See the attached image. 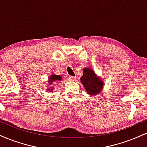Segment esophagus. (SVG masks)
<instances>
[{
	"instance_id": "34e87169",
	"label": "esophagus",
	"mask_w": 147,
	"mask_h": 147,
	"mask_svg": "<svg viewBox=\"0 0 147 147\" xmlns=\"http://www.w3.org/2000/svg\"><path fill=\"white\" fill-rule=\"evenodd\" d=\"M75 79V77H72V76H68V80L69 81H74Z\"/></svg>"
}]
</instances>
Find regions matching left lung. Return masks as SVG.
<instances>
[{
    "mask_svg": "<svg viewBox=\"0 0 147 147\" xmlns=\"http://www.w3.org/2000/svg\"><path fill=\"white\" fill-rule=\"evenodd\" d=\"M80 81L88 94L91 96L99 95L103 90L104 81L90 68H84L83 76L80 78Z\"/></svg>",
    "mask_w": 147,
    "mask_h": 147,
    "instance_id": "1",
    "label": "left lung"
}]
</instances>
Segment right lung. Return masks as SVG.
<instances>
[{"label": "right lung", "instance_id": "add662e5", "mask_svg": "<svg viewBox=\"0 0 147 147\" xmlns=\"http://www.w3.org/2000/svg\"><path fill=\"white\" fill-rule=\"evenodd\" d=\"M62 76L61 75H55V74H52L51 75L49 76L48 77V83H47L46 86H48V88H47V90L49 92H54V86H52V84H53V83L55 82H61V81L62 80ZM51 85V86H50V85Z\"/></svg>", "mask_w": 147, "mask_h": 147}]
</instances>
